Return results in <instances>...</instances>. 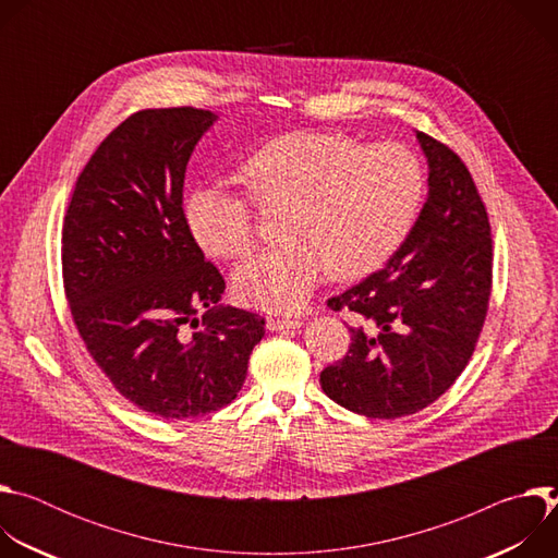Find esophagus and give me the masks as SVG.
<instances>
[{"label":"esophagus","instance_id":"1","mask_svg":"<svg viewBox=\"0 0 558 558\" xmlns=\"http://www.w3.org/2000/svg\"><path fill=\"white\" fill-rule=\"evenodd\" d=\"M302 327V320H298V317H293V320H284V317H269L267 320V329L269 331H298Z\"/></svg>","mask_w":558,"mask_h":558}]
</instances>
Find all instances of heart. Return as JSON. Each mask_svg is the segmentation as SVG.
I'll return each instance as SVG.
<instances>
[{
  "instance_id": "1",
  "label": "heart",
  "mask_w": 558,
  "mask_h": 558,
  "mask_svg": "<svg viewBox=\"0 0 558 558\" xmlns=\"http://www.w3.org/2000/svg\"><path fill=\"white\" fill-rule=\"evenodd\" d=\"M238 179L258 207H282L284 243L231 276L238 300L269 313L298 311L327 271L355 280L384 267L407 243L426 192L409 147H366L344 134H282L254 151ZM185 225L211 258H243L256 243L247 201L222 187H198Z\"/></svg>"
}]
</instances>
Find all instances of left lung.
<instances>
[{
	"label": "left lung",
	"mask_w": 558,
	"mask_h": 558,
	"mask_svg": "<svg viewBox=\"0 0 558 558\" xmlns=\"http://www.w3.org/2000/svg\"><path fill=\"white\" fill-rule=\"evenodd\" d=\"M428 163V196L407 243L384 269L327 304L349 311L344 360L320 373L323 390L357 415H413L444 395L480 340L493 238L484 201L461 158L415 132Z\"/></svg>",
	"instance_id": "1"
}]
</instances>
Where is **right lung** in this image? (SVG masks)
Here are the masks:
<instances>
[{"instance_id": "add662e5", "label": "right lung", "mask_w": 558, "mask_h": 558, "mask_svg": "<svg viewBox=\"0 0 558 558\" xmlns=\"http://www.w3.org/2000/svg\"><path fill=\"white\" fill-rule=\"evenodd\" d=\"M216 121L196 108L128 117L78 174L61 235L88 353L128 402L170 422L233 402L265 336V317L220 302L225 280L185 225V170Z\"/></svg>"}]
</instances>
